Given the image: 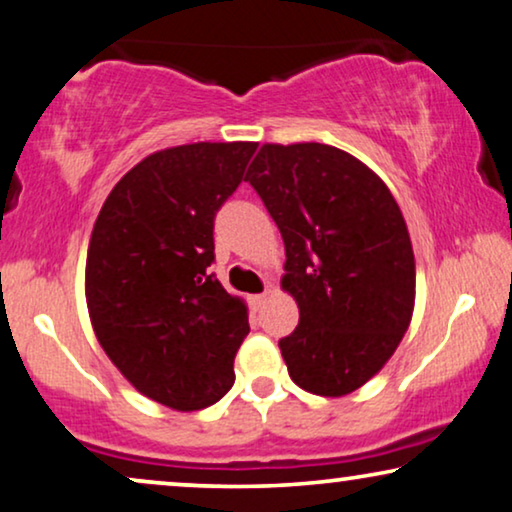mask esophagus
<instances>
[{"instance_id":"obj_1","label":"esophagus","mask_w":512,"mask_h":512,"mask_svg":"<svg viewBox=\"0 0 512 512\" xmlns=\"http://www.w3.org/2000/svg\"><path fill=\"white\" fill-rule=\"evenodd\" d=\"M265 298H268V291H263V293H256V296H249V305L254 307V310H258V307H263Z\"/></svg>"}]
</instances>
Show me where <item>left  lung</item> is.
Returning <instances> with one entry per match:
<instances>
[{"label":"left lung","mask_w":512,"mask_h":512,"mask_svg":"<svg viewBox=\"0 0 512 512\" xmlns=\"http://www.w3.org/2000/svg\"><path fill=\"white\" fill-rule=\"evenodd\" d=\"M244 181L261 195L286 249L282 286L296 331L279 340L291 380L345 396L382 370L415 307V254L394 195L328 144H263Z\"/></svg>","instance_id":"obj_1"}]
</instances>
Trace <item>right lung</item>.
Wrapping results in <instances>:
<instances>
[{
	"label": "right lung",
	"instance_id": "right-lung-1",
	"mask_svg": "<svg viewBox=\"0 0 512 512\" xmlns=\"http://www.w3.org/2000/svg\"><path fill=\"white\" fill-rule=\"evenodd\" d=\"M254 151V142H198L151 153L114 186L90 235L97 340L139 394L172 410L207 408L235 382L249 314L209 265L214 216Z\"/></svg>",
	"mask_w": 512,
	"mask_h": 512
}]
</instances>
